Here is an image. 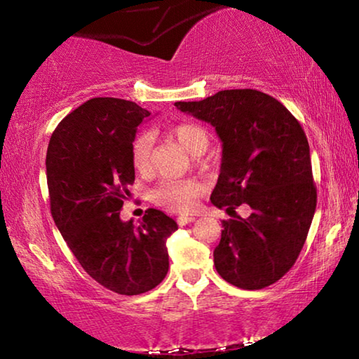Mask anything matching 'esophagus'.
<instances>
[{
  "instance_id": "34e87169",
  "label": "esophagus",
  "mask_w": 359,
  "mask_h": 359,
  "mask_svg": "<svg viewBox=\"0 0 359 359\" xmlns=\"http://www.w3.org/2000/svg\"><path fill=\"white\" fill-rule=\"evenodd\" d=\"M194 217H186V215H181V217H178V224L180 225H188L191 222H194Z\"/></svg>"
}]
</instances>
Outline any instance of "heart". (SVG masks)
I'll list each match as a JSON object with an SVG mask.
<instances>
[{"mask_svg": "<svg viewBox=\"0 0 359 359\" xmlns=\"http://www.w3.org/2000/svg\"><path fill=\"white\" fill-rule=\"evenodd\" d=\"M170 135L188 150L193 156L203 155L209 147V135L203 127L193 122H181L170 129ZM154 135L150 132H142L132 142L130 161L137 173L149 175L154 168L151 160ZM203 186L196 180H173L165 178L151 191V201L171 212H191L199 198Z\"/></svg>", "mask_w": 359, "mask_h": 359, "instance_id": "b5f03b06", "label": "heart"}]
</instances>
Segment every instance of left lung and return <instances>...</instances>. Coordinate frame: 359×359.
<instances>
[{
	"label": "left lung",
	"mask_w": 359,
	"mask_h": 359,
	"mask_svg": "<svg viewBox=\"0 0 359 359\" xmlns=\"http://www.w3.org/2000/svg\"><path fill=\"white\" fill-rule=\"evenodd\" d=\"M175 106L212 126L222 142L210 203L227 212L242 204L252 209L247 219L222 220L215 269L240 289L276 283L296 263L317 205L301 124L278 100L257 90H224Z\"/></svg>",
	"instance_id": "1"
}]
</instances>
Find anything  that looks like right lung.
I'll use <instances>...</instances> for the list:
<instances>
[{"label":"right lung","mask_w":359,"mask_h":359,"mask_svg":"<svg viewBox=\"0 0 359 359\" xmlns=\"http://www.w3.org/2000/svg\"><path fill=\"white\" fill-rule=\"evenodd\" d=\"M150 112L119 97H93L72 111L48 142L50 210L72 253L90 276L122 296H137L168 273L166 240L178 224L149 209L135 225L121 220L134 183L130 147Z\"/></svg>","instance_id":"obj_1"}]
</instances>
